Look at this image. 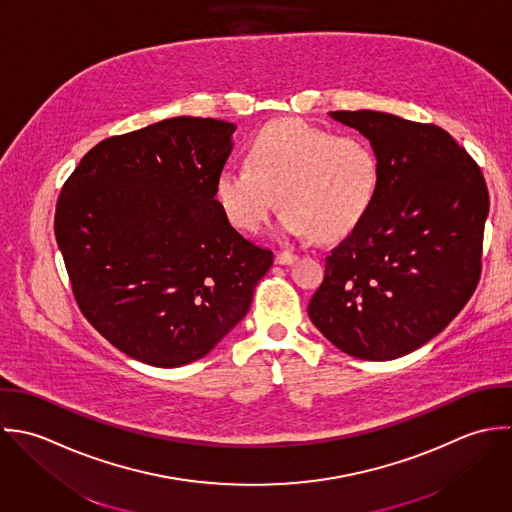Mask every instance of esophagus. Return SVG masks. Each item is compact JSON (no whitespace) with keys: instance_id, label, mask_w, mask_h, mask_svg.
<instances>
[{"instance_id":"1","label":"esophagus","mask_w":512,"mask_h":512,"mask_svg":"<svg viewBox=\"0 0 512 512\" xmlns=\"http://www.w3.org/2000/svg\"><path fill=\"white\" fill-rule=\"evenodd\" d=\"M296 258H298V254H296V252H290V250H280V252L276 254V262H278V264H292Z\"/></svg>"}]
</instances>
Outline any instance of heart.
Returning <instances> with one entry per match:
<instances>
[{
    "label": "heart",
    "mask_w": 512,
    "mask_h": 512,
    "mask_svg": "<svg viewBox=\"0 0 512 512\" xmlns=\"http://www.w3.org/2000/svg\"><path fill=\"white\" fill-rule=\"evenodd\" d=\"M379 174L377 151L367 139L288 119L252 137L246 165L218 172L216 200L236 228L256 232L278 194L284 234L338 238L367 214Z\"/></svg>",
    "instance_id": "heart-1"
}]
</instances>
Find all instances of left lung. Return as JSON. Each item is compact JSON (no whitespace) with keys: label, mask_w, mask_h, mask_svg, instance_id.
Here are the masks:
<instances>
[{"label":"left lung","mask_w":512,"mask_h":512,"mask_svg":"<svg viewBox=\"0 0 512 512\" xmlns=\"http://www.w3.org/2000/svg\"><path fill=\"white\" fill-rule=\"evenodd\" d=\"M377 151L367 214L326 256L314 326L347 355L395 359L441 334L481 278L489 190L481 167L437 125L332 111Z\"/></svg>","instance_id":"obj_1"}]
</instances>
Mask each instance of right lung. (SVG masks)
<instances>
[{
  "label": "right lung",
  "instance_id": "right-lung-1",
  "mask_svg": "<svg viewBox=\"0 0 512 512\" xmlns=\"http://www.w3.org/2000/svg\"><path fill=\"white\" fill-rule=\"evenodd\" d=\"M234 125L174 117L95 145L65 180L55 238L87 322L143 363L204 357L250 310L274 254L216 200Z\"/></svg>",
  "mask_w": 512,
  "mask_h": 512
}]
</instances>
